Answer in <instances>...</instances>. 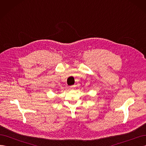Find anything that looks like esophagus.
Returning <instances> with one entry per match:
<instances>
[{
  "label": "esophagus",
  "instance_id": "1",
  "mask_svg": "<svg viewBox=\"0 0 146 146\" xmlns=\"http://www.w3.org/2000/svg\"><path fill=\"white\" fill-rule=\"evenodd\" d=\"M74 87H75V86H74V85H72V86H69V88L70 90H73L74 88Z\"/></svg>",
  "mask_w": 146,
  "mask_h": 146
}]
</instances>
